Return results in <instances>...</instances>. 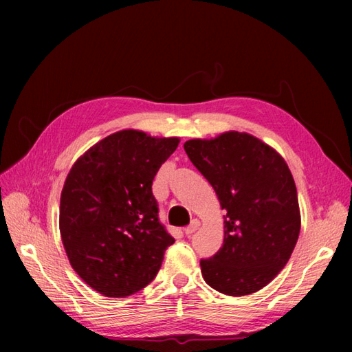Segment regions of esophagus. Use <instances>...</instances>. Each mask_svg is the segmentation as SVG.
<instances>
[{
  "instance_id": "esophagus-1",
  "label": "esophagus",
  "mask_w": 352,
  "mask_h": 352,
  "mask_svg": "<svg viewBox=\"0 0 352 352\" xmlns=\"http://www.w3.org/2000/svg\"><path fill=\"white\" fill-rule=\"evenodd\" d=\"M199 226H201L199 221H198V219H193V221L190 222V226L184 228V234H186V236L193 234V233H195V231L199 228Z\"/></svg>"
}]
</instances>
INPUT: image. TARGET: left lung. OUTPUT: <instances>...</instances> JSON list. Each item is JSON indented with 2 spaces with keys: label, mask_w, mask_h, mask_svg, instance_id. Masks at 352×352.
Instances as JSON below:
<instances>
[{
  "label": "left lung",
  "mask_w": 352,
  "mask_h": 352,
  "mask_svg": "<svg viewBox=\"0 0 352 352\" xmlns=\"http://www.w3.org/2000/svg\"><path fill=\"white\" fill-rule=\"evenodd\" d=\"M184 151L227 212L222 248L199 263L203 278L228 296L263 289L286 266L301 230L287 163L272 146L239 131L190 139Z\"/></svg>",
  "instance_id": "1"
}]
</instances>
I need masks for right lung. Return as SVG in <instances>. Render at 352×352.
<instances>
[{"label":"right lung","instance_id":"right-lung-1","mask_svg":"<svg viewBox=\"0 0 352 352\" xmlns=\"http://www.w3.org/2000/svg\"><path fill=\"white\" fill-rule=\"evenodd\" d=\"M178 144V138L121 130L72 164L58 228L72 269L98 294L125 298L148 286L175 242L159 222L151 186Z\"/></svg>","mask_w":352,"mask_h":352}]
</instances>
